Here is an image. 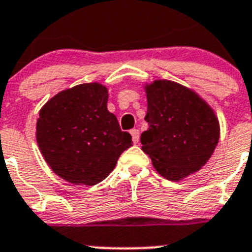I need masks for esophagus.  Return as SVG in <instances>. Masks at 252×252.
I'll use <instances>...</instances> for the list:
<instances>
[{
    "instance_id": "1",
    "label": "esophagus",
    "mask_w": 252,
    "mask_h": 252,
    "mask_svg": "<svg viewBox=\"0 0 252 252\" xmlns=\"http://www.w3.org/2000/svg\"><path fill=\"white\" fill-rule=\"evenodd\" d=\"M130 135H131V140H133L134 143H138V140H139V130H138V129H131Z\"/></svg>"
}]
</instances>
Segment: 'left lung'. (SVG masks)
<instances>
[{
	"instance_id": "left-lung-1",
	"label": "left lung",
	"mask_w": 252,
	"mask_h": 252,
	"mask_svg": "<svg viewBox=\"0 0 252 252\" xmlns=\"http://www.w3.org/2000/svg\"><path fill=\"white\" fill-rule=\"evenodd\" d=\"M144 90L149 129L140 135L142 151L160 176L178 182L208 162L220 139L219 119L205 99L176 81L154 80Z\"/></svg>"
}]
</instances>
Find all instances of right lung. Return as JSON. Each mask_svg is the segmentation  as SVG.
Segmentation results:
<instances>
[{
  "label": "right lung",
  "mask_w": 252,
  "mask_h": 252,
  "mask_svg": "<svg viewBox=\"0 0 252 252\" xmlns=\"http://www.w3.org/2000/svg\"><path fill=\"white\" fill-rule=\"evenodd\" d=\"M108 88L79 84L54 95L38 113L36 142L55 174L72 185L94 186L109 176L131 146L106 108Z\"/></svg>",
  "instance_id": "add662e5"
}]
</instances>
